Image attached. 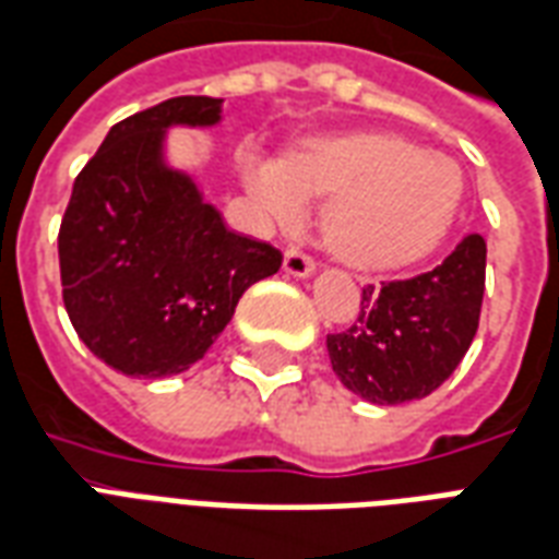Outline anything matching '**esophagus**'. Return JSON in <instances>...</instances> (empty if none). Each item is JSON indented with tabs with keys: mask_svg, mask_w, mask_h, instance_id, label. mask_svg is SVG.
<instances>
[{
	"mask_svg": "<svg viewBox=\"0 0 559 559\" xmlns=\"http://www.w3.org/2000/svg\"><path fill=\"white\" fill-rule=\"evenodd\" d=\"M283 271L288 276H309L314 274V262L306 253H300V250H285Z\"/></svg>",
	"mask_w": 559,
	"mask_h": 559,
	"instance_id": "1",
	"label": "esophagus"
}]
</instances>
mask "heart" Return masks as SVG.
<instances>
[{
	"label": "heart",
	"instance_id": "b5f03b06",
	"mask_svg": "<svg viewBox=\"0 0 559 559\" xmlns=\"http://www.w3.org/2000/svg\"><path fill=\"white\" fill-rule=\"evenodd\" d=\"M245 182L276 224H295L306 200H326L324 247L371 274L433 253L463 200V174L448 155L392 132L312 138L276 165H245Z\"/></svg>",
	"mask_w": 559,
	"mask_h": 559
}]
</instances>
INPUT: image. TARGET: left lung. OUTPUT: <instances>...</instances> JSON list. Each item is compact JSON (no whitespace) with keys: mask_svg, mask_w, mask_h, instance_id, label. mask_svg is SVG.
I'll use <instances>...</instances> for the list:
<instances>
[{"mask_svg":"<svg viewBox=\"0 0 559 559\" xmlns=\"http://www.w3.org/2000/svg\"><path fill=\"white\" fill-rule=\"evenodd\" d=\"M484 288L486 241L477 233L427 274L365 285L354 326L326 335L335 377L371 404L427 397L472 347Z\"/></svg>","mask_w":559,"mask_h":559,"instance_id":"8db88e82","label":"left lung"}]
</instances>
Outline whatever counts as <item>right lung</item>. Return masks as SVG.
I'll return each instance as SVG.
<instances>
[{"label":"right lung","instance_id":"right-lung-1","mask_svg":"<svg viewBox=\"0 0 559 559\" xmlns=\"http://www.w3.org/2000/svg\"><path fill=\"white\" fill-rule=\"evenodd\" d=\"M221 99L174 96L111 126L61 217L64 309L87 350L126 377L203 359L247 288L280 271L267 241L226 229L188 174L165 165L170 126H215Z\"/></svg>","mask_w":559,"mask_h":559}]
</instances>
